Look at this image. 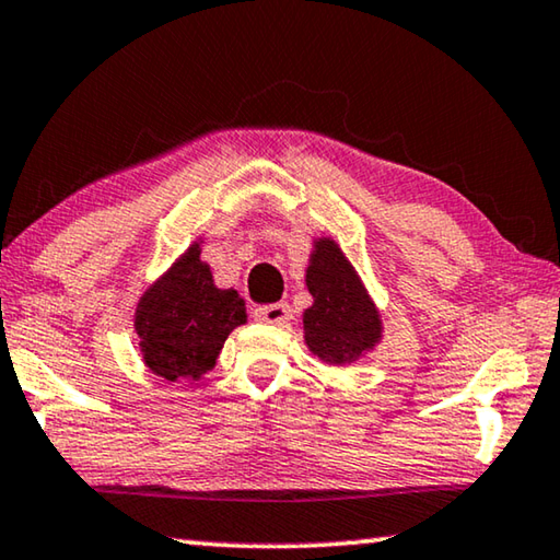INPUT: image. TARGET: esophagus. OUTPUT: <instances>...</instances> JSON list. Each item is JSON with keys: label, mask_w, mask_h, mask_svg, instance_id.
<instances>
[{"label": "esophagus", "mask_w": 560, "mask_h": 560, "mask_svg": "<svg viewBox=\"0 0 560 560\" xmlns=\"http://www.w3.org/2000/svg\"><path fill=\"white\" fill-rule=\"evenodd\" d=\"M290 317L292 313L285 302H275V305H262L255 310V319L265 325H288Z\"/></svg>", "instance_id": "34e87169"}]
</instances>
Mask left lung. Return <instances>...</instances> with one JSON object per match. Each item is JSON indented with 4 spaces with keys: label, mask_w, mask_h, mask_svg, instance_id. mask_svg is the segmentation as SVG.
I'll list each match as a JSON object with an SVG mask.
<instances>
[{
    "label": "left lung",
    "mask_w": 560,
    "mask_h": 560,
    "mask_svg": "<svg viewBox=\"0 0 560 560\" xmlns=\"http://www.w3.org/2000/svg\"><path fill=\"white\" fill-rule=\"evenodd\" d=\"M313 305L302 313L307 352L329 366L364 360L384 340L377 302L335 237H313L305 268Z\"/></svg>",
    "instance_id": "1"
}]
</instances>
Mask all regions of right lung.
Returning a JSON list of instances; mask_svg holds the SVG:
<instances>
[{
	"label": "right lung",
	"mask_w": 560,
	"mask_h": 560,
	"mask_svg": "<svg viewBox=\"0 0 560 560\" xmlns=\"http://www.w3.org/2000/svg\"><path fill=\"white\" fill-rule=\"evenodd\" d=\"M200 245L203 237H196L136 302L133 335L141 362L166 382L203 380L228 335L247 323L245 300L233 288L215 285Z\"/></svg>",
	"instance_id": "add662e5"
}]
</instances>
